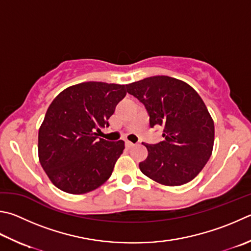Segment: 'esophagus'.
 Returning a JSON list of instances; mask_svg holds the SVG:
<instances>
[{
    "label": "esophagus",
    "instance_id": "1",
    "mask_svg": "<svg viewBox=\"0 0 251 251\" xmlns=\"http://www.w3.org/2000/svg\"><path fill=\"white\" fill-rule=\"evenodd\" d=\"M125 146H126V147H127V148H128V149H130V148H133V147H134V146H135V144H133V143H131V141H128V140H127V141H126V143H125Z\"/></svg>",
    "mask_w": 251,
    "mask_h": 251
}]
</instances>
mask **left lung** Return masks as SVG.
<instances>
[{"instance_id": "8db88e82", "label": "left lung", "mask_w": 251, "mask_h": 251, "mask_svg": "<svg viewBox=\"0 0 251 251\" xmlns=\"http://www.w3.org/2000/svg\"><path fill=\"white\" fill-rule=\"evenodd\" d=\"M143 103L150 127H162L160 143L144 144L148 157L139 169L158 183L176 186L193 180L212 154L214 122L201 97L185 82L167 75L126 85Z\"/></svg>"}]
</instances>
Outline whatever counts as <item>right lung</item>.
I'll list each match as a JSON object with an SVG mask.
<instances>
[{"label":"right lung","instance_id":"add662e5","mask_svg":"<svg viewBox=\"0 0 251 251\" xmlns=\"http://www.w3.org/2000/svg\"><path fill=\"white\" fill-rule=\"evenodd\" d=\"M126 95L125 85L83 82L69 86L50 104L38 133V156L50 181L61 191L83 194L111 176L123 140L98 137Z\"/></svg>","mask_w":251,"mask_h":251}]
</instances>
